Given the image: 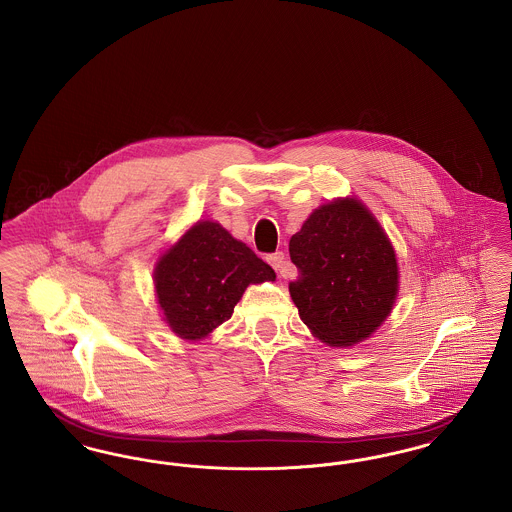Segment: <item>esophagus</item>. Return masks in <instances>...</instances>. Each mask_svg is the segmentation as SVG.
Here are the masks:
<instances>
[{"instance_id": "34e87169", "label": "esophagus", "mask_w": 512, "mask_h": 512, "mask_svg": "<svg viewBox=\"0 0 512 512\" xmlns=\"http://www.w3.org/2000/svg\"><path fill=\"white\" fill-rule=\"evenodd\" d=\"M268 263L274 267V270L280 274V276H288L290 274V263L286 259V255L282 251H276L272 255H268Z\"/></svg>"}]
</instances>
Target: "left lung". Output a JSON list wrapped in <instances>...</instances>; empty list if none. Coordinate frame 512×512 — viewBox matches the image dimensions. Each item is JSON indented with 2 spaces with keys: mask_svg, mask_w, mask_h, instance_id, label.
<instances>
[{
  "mask_svg": "<svg viewBox=\"0 0 512 512\" xmlns=\"http://www.w3.org/2000/svg\"><path fill=\"white\" fill-rule=\"evenodd\" d=\"M297 280L290 295L318 340L349 347L390 315L397 261L378 220L357 199H338L305 220L290 240Z\"/></svg>",
  "mask_w": 512,
  "mask_h": 512,
  "instance_id": "1",
  "label": "left lung"
}]
</instances>
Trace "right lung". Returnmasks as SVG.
I'll use <instances>...</instances> for the list:
<instances>
[{
	"instance_id": "obj_1",
	"label": "right lung",
	"mask_w": 512,
	"mask_h": 512,
	"mask_svg": "<svg viewBox=\"0 0 512 512\" xmlns=\"http://www.w3.org/2000/svg\"><path fill=\"white\" fill-rule=\"evenodd\" d=\"M276 274L217 222H197L155 268V290L174 334L201 340L232 317L249 284Z\"/></svg>"
}]
</instances>
